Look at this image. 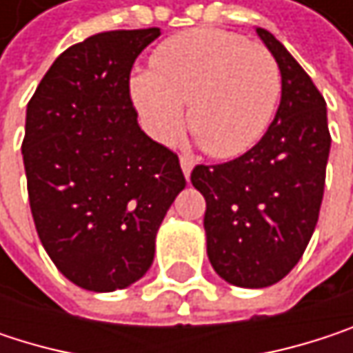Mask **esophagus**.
<instances>
[{"label": "esophagus", "mask_w": 353, "mask_h": 353, "mask_svg": "<svg viewBox=\"0 0 353 353\" xmlns=\"http://www.w3.org/2000/svg\"><path fill=\"white\" fill-rule=\"evenodd\" d=\"M179 165H181V172L185 179H190V174H192V168H194V161L190 157H179Z\"/></svg>", "instance_id": "1"}]
</instances>
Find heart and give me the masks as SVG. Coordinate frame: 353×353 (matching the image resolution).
I'll use <instances>...</instances> for the list:
<instances>
[{
  "instance_id": "heart-1",
  "label": "heart",
  "mask_w": 353,
  "mask_h": 353,
  "mask_svg": "<svg viewBox=\"0 0 353 353\" xmlns=\"http://www.w3.org/2000/svg\"><path fill=\"white\" fill-rule=\"evenodd\" d=\"M280 94L274 57L259 44L214 28L165 40L153 71L130 77V96L147 132L172 143L188 124L206 153L229 159L245 153L265 130Z\"/></svg>"
}]
</instances>
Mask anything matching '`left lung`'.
I'll list each match as a JSON object with an SVG mask.
<instances>
[{
  "mask_svg": "<svg viewBox=\"0 0 353 353\" xmlns=\"http://www.w3.org/2000/svg\"><path fill=\"white\" fill-rule=\"evenodd\" d=\"M255 32L280 69L278 112L241 157L192 172L206 200L208 259L241 288L280 282L303 257L317 227L331 149L327 104L313 79L272 32Z\"/></svg>",
  "mask_w": 353,
  "mask_h": 353,
  "instance_id": "obj_1",
  "label": "left lung"
}]
</instances>
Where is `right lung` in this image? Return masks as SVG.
Returning <instances> with one entry per match:
<instances>
[{"instance_id":"obj_1","label":"right lung","mask_w":353,"mask_h":353,"mask_svg":"<svg viewBox=\"0 0 353 353\" xmlns=\"http://www.w3.org/2000/svg\"><path fill=\"white\" fill-rule=\"evenodd\" d=\"M159 34L112 30L69 46L26 108L22 155L40 243L90 292L128 288L149 272L185 188L177 155L141 130L128 92L134 59Z\"/></svg>"}]
</instances>
